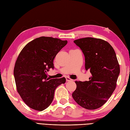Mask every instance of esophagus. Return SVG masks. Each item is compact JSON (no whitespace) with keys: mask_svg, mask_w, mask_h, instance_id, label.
Returning a JSON list of instances; mask_svg holds the SVG:
<instances>
[{"mask_svg":"<svg viewBox=\"0 0 130 130\" xmlns=\"http://www.w3.org/2000/svg\"><path fill=\"white\" fill-rule=\"evenodd\" d=\"M66 79H67V82H70V81H73V79H71V78H70L69 77H66Z\"/></svg>","mask_w":130,"mask_h":130,"instance_id":"1","label":"esophagus"}]
</instances>
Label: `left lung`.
<instances>
[{"mask_svg": "<svg viewBox=\"0 0 130 130\" xmlns=\"http://www.w3.org/2000/svg\"><path fill=\"white\" fill-rule=\"evenodd\" d=\"M85 56V69L92 76L89 81H75L76 88L73 93L74 100L87 109L100 108L114 92L120 72L113 48L106 41L85 37L74 41Z\"/></svg>", "mask_w": 130, "mask_h": 130, "instance_id": "8db88e82", "label": "left lung"}]
</instances>
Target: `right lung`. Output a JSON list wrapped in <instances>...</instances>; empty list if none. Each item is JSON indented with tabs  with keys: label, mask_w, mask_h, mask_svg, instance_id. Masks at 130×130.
I'll return each mask as SVG.
<instances>
[{
	"label": "right lung",
	"mask_w": 130,
	"mask_h": 130,
	"mask_svg": "<svg viewBox=\"0 0 130 130\" xmlns=\"http://www.w3.org/2000/svg\"><path fill=\"white\" fill-rule=\"evenodd\" d=\"M67 40L40 37L28 43L17 59L14 76L17 90L27 106L42 111L52 103L56 88L64 84L66 79H49L47 72L54 69V60Z\"/></svg>",
	"instance_id": "right-lung-1"
}]
</instances>
